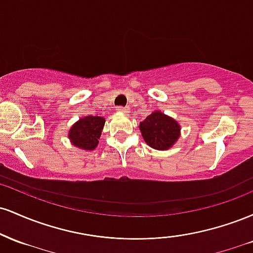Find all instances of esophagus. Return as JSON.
Instances as JSON below:
<instances>
[{
    "mask_svg": "<svg viewBox=\"0 0 253 253\" xmlns=\"http://www.w3.org/2000/svg\"><path fill=\"white\" fill-rule=\"evenodd\" d=\"M117 110L119 113H124V114H126V113H128V109L125 108V107H118Z\"/></svg>",
    "mask_w": 253,
    "mask_h": 253,
    "instance_id": "1",
    "label": "esophagus"
}]
</instances>
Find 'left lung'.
I'll return each instance as SVG.
<instances>
[{
	"mask_svg": "<svg viewBox=\"0 0 253 253\" xmlns=\"http://www.w3.org/2000/svg\"><path fill=\"white\" fill-rule=\"evenodd\" d=\"M139 129L145 143L158 151L171 149L181 136V125L161 110L151 113L139 124Z\"/></svg>",
	"mask_w": 253,
	"mask_h": 253,
	"instance_id": "obj_1",
	"label": "left lung"
}]
</instances>
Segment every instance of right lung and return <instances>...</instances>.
Wrapping results in <instances>:
<instances>
[{
    "instance_id": "1",
    "label": "right lung",
    "mask_w": 253,
    "mask_h": 253,
    "mask_svg": "<svg viewBox=\"0 0 253 253\" xmlns=\"http://www.w3.org/2000/svg\"><path fill=\"white\" fill-rule=\"evenodd\" d=\"M104 118L102 117H86L81 118L75 123L69 130L68 138L74 146L84 151H94L98 145V139L102 134L104 127Z\"/></svg>"
}]
</instances>
